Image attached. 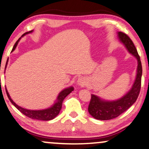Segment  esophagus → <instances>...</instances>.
Here are the masks:
<instances>
[{
    "label": "esophagus",
    "instance_id": "obj_1",
    "mask_svg": "<svg viewBox=\"0 0 149 149\" xmlns=\"http://www.w3.org/2000/svg\"><path fill=\"white\" fill-rule=\"evenodd\" d=\"M78 84L80 86H82V87H84V86L87 85V82H86V80L85 78H80L78 80Z\"/></svg>",
    "mask_w": 149,
    "mask_h": 149
}]
</instances>
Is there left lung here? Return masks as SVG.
I'll use <instances>...</instances> for the list:
<instances>
[{
    "instance_id": "8db88e82",
    "label": "left lung",
    "mask_w": 149,
    "mask_h": 149,
    "mask_svg": "<svg viewBox=\"0 0 149 149\" xmlns=\"http://www.w3.org/2000/svg\"><path fill=\"white\" fill-rule=\"evenodd\" d=\"M119 37L128 51L135 56L138 61L137 76L132 89L123 97L115 101H102L98 96L91 95V100L88 106V112L95 119L98 120H110L117 117L126 111L137 100L140 92L142 67L140 57L132 41L126 33L119 32Z\"/></svg>"
}]
</instances>
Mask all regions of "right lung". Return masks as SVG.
Listing matches in <instances>:
<instances>
[{
	"mask_svg": "<svg viewBox=\"0 0 149 149\" xmlns=\"http://www.w3.org/2000/svg\"><path fill=\"white\" fill-rule=\"evenodd\" d=\"M31 32L32 30L31 31L27 32V33L23 34L22 36L25 35L26 34L31 33ZM19 41V39H18V41H17V42L15 43L13 48H12V51H14V50L15 49V48L17 47ZM7 63H8V62H7ZM73 90V87H69V88L64 89L63 91H62V92L60 93V94H59L58 97H57V101L54 104V105H53V107H50V108L46 109V110H26V109L23 108V107L19 106V105H17V104L14 103V102L12 100V98H10L7 89L5 88V91H6L7 95H8V97L9 99H10V102L13 104L14 106L17 107L18 110L20 111L21 113H23L24 115H26V116H28V117L30 118V119L42 120V121H49V120L54 119L55 116L59 114L61 108H62V102H63L64 99L67 97L68 95L72 92Z\"/></svg>",
	"mask_w": 149,
	"mask_h": 149,
	"instance_id": "right-lung-1",
	"label": "right lung"
}]
</instances>
